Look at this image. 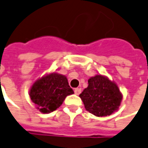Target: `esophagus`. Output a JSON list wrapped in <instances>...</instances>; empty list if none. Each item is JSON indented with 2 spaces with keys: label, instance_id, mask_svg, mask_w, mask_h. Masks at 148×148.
<instances>
[{
  "label": "esophagus",
  "instance_id": "1",
  "mask_svg": "<svg viewBox=\"0 0 148 148\" xmlns=\"http://www.w3.org/2000/svg\"><path fill=\"white\" fill-rule=\"evenodd\" d=\"M74 92H75V94L76 95H79L81 93V88H76L75 90H74Z\"/></svg>",
  "mask_w": 148,
  "mask_h": 148
}]
</instances>
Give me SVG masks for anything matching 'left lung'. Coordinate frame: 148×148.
I'll list each match as a JSON object with an SVG mask.
<instances>
[{
  "label": "left lung",
  "mask_w": 148,
  "mask_h": 148,
  "mask_svg": "<svg viewBox=\"0 0 148 148\" xmlns=\"http://www.w3.org/2000/svg\"><path fill=\"white\" fill-rule=\"evenodd\" d=\"M88 87L80 95L86 109L96 116H107L116 111L122 95L118 86L101 75L88 80Z\"/></svg>",
  "instance_id": "8db88e82"
}]
</instances>
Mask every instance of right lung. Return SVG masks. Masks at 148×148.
<instances>
[{
    "mask_svg": "<svg viewBox=\"0 0 148 148\" xmlns=\"http://www.w3.org/2000/svg\"><path fill=\"white\" fill-rule=\"evenodd\" d=\"M74 94L66 76L53 72L36 81L30 90V98L42 113H49L62 105L67 95Z\"/></svg>",
    "mask_w": 148,
    "mask_h": 148,
    "instance_id": "obj_1",
    "label": "right lung"
}]
</instances>
